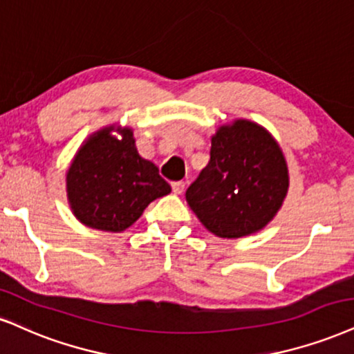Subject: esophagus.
I'll return each instance as SVG.
<instances>
[{"instance_id":"obj_1","label":"esophagus","mask_w":354,"mask_h":354,"mask_svg":"<svg viewBox=\"0 0 354 354\" xmlns=\"http://www.w3.org/2000/svg\"><path fill=\"white\" fill-rule=\"evenodd\" d=\"M184 189H185V182H182V180L172 182V192H174V194H177V195L182 194Z\"/></svg>"}]
</instances>
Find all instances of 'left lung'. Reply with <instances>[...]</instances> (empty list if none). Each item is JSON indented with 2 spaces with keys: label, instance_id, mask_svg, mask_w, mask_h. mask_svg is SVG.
I'll use <instances>...</instances> for the list:
<instances>
[{
  "label": "left lung",
  "instance_id": "obj_1",
  "mask_svg": "<svg viewBox=\"0 0 354 354\" xmlns=\"http://www.w3.org/2000/svg\"><path fill=\"white\" fill-rule=\"evenodd\" d=\"M287 189L289 174L279 144L261 126L238 120L212 138L210 160L185 198L213 234L241 238L272 220Z\"/></svg>",
  "mask_w": 354,
  "mask_h": 354
}]
</instances>
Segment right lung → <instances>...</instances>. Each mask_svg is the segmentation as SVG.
Segmentation results:
<instances>
[{
    "mask_svg": "<svg viewBox=\"0 0 354 354\" xmlns=\"http://www.w3.org/2000/svg\"><path fill=\"white\" fill-rule=\"evenodd\" d=\"M111 131L113 126L98 131L77 152L67 172V195L82 223L118 233L129 228L152 200L167 195L170 185L138 154L133 131H121V139Z\"/></svg>",
    "mask_w": 354,
    "mask_h": 354,
    "instance_id": "obj_1",
    "label": "right lung"
}]
</instances>
